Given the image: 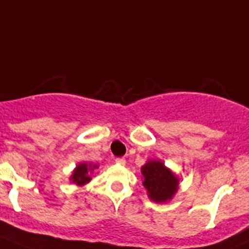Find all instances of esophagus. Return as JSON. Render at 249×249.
Returning <instances> with one entry per match:
<instances>
[{"instance_id":"1","label":"esophagus","mask_w":249,"mask_h":249,"mask_svg":"<svg viewBox=\"0 0 249 249\" xmlns=\"http://www.w3.org/2000/svg\"><path fill=\"white\" fill-rule=\"evenodd\" d=\"M115 163L120 164V165H125L126 160H125V158H117L115 159Z\"/></svg>"}]
</instances>
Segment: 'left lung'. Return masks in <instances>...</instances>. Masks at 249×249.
<instances>
[{
  "label": "left lung",
  "mask_w": 249,
  "mask_h": 249,
  "mask_svg": "<svg viewBox=\"0 0 249 249\" xmlns=\"http://www.w3.org/2000/svg\"><path fill=\"white\" fill-rule=\"evenodd\" d=\"M144 189L149 198L157 203L170 201L178 192V178L160 160H148L141 168Z\"/></svg>",
  "instance_id": "1"
}]
</instances>
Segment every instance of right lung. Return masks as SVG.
<instances>
[{
  "label": "right lung",
  "instance_id": "add662e5",
  "mask_svg": "<svg viewBox=\"0 0 249 249\" xmlns=\"http://www.w3.org/2000/svg\"><path fill=\"white\" fill-rule=\"evenodd\" d=\"M95 168H97V165L80 163L79 165H76L75 169H74L73 175L71 176V181H73V182L76 183L78 186L85 185V183H88L89 181L91 180L90 173H92V170Z\"/></svg>",
  "mask_w": 249,
  "mask_h": 249
}]
</instances>
